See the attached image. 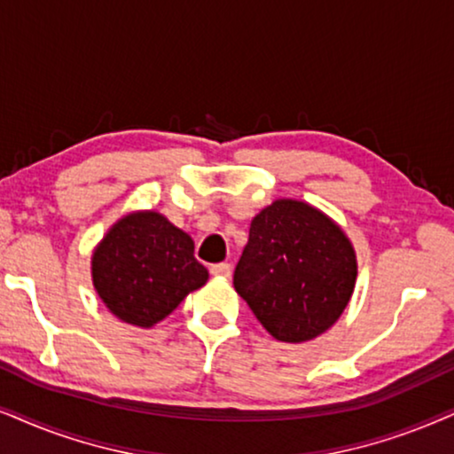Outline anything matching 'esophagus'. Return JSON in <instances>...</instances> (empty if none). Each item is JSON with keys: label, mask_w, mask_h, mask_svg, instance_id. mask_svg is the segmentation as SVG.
Wrapping results in <instances>:
<instances>
[{"label": "esophagus", "mask_w": 454, "mask_h": 454, "mask_svg": "<svg viewBox=\"0 0 454 454\" xmlns=\"http://www.w3.org/2000/svg\"><path fill=\"white\" fill-rule=\"evenodd\" d=\"M231 263L222 262V263H214V266L209 268V272L214 274V277H231Z\"/></svg>", "instance_id": "esophagus-1"}]
</instances>
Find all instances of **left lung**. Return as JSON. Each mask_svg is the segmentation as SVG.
<instances>
[{"label": "left lung", "instance_id": "8db88e82", "mask_svg": "<svg viewBox=\"0 0 454 454\" xmlns=\"http://www.w3.org/2000/svg\"><path fill=\"white\" fill-rule=\"evenodd\" d=\"M346 232L303 200L278 199L249 228L234 289L274 340L301 343L331 329L356 285Z\"/></svg>", "mask_w": 454, "mask_h": 454}]
</instances>
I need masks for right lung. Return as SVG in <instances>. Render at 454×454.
Segmentation results:
<instances>
[{
  "mask_svg": "<svg viewBox=\"0 0 454 454\" xmlns=\"http://www.w3.org/2000/svg\"><path fill=\"white\" fill-rule=\"evenodd\" d=\"M194 243L157 211H136L113 223L91 255V280L119 320L154 326L207 283Z\"/></svg>",
  "mask_w": 454,
  "mask_h": 454,
  "instance_id": "right-lung-1",
  "label": "right lung"
}]
</instances>
